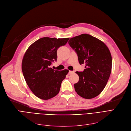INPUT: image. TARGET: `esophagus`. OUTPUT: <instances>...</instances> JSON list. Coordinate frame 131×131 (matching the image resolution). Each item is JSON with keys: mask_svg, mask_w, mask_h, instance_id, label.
I'll return each instance as SVG.
<instances>
[{"mask_svg": "<svg viewBox=\"0 0 131 131\" xmlns=\"http://www.w3.org/2000/svg\"><path fill=\"white\" fill-rule=\"evenodd\" d=\"M73 72H74V71H70H70H69V74H71V73H73Z\"/></svg>", "mask_w": 131, "mask_h": 131, "instance_id": "obj_1", "label": "esophagus"}]
</instances>
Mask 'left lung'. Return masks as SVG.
<instances>
[{"mask_svg":"<svg viewBox=\"0 0 131 131\" xmlns=\"http://www.w3.org/2000/svg\"><path fill=\"white\" fill-rule=\"evenodd\" d=\"M68 43L76 52L80 64L85 63L83 71L76 72L79 79L74 84V90L84 99L97 96L106 86L111 72L109 48L101 40L86 34L70 38Z\"/></svg>","mask_w":131,"mask_h":131,"instance_id":"8db88e82","label":"left lung"}]
</instances>
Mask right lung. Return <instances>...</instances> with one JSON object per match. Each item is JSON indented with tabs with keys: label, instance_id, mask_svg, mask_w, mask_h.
Returning a JSON list of instances; mask_svg holds the SVG:
<instances>
[{
	"label": "right lung",
	"instance_id": "1",
	"mask_svg": "<svg viewBox=\"0 0 131 131\" xmlns=\"http://www.w3.org/2000/svg\"><path fill=\"white\" fill-rule=\"evenodd\" d=\"M69 39L43 37L32 43L24 55L23 76L31 91L39 99H50L59 93L69 70H55L51 66L57 61L58 49L65 45Z\"/></svg>",
	"mask_w": 131,
	"mask_h": 131
}]
</instances>
